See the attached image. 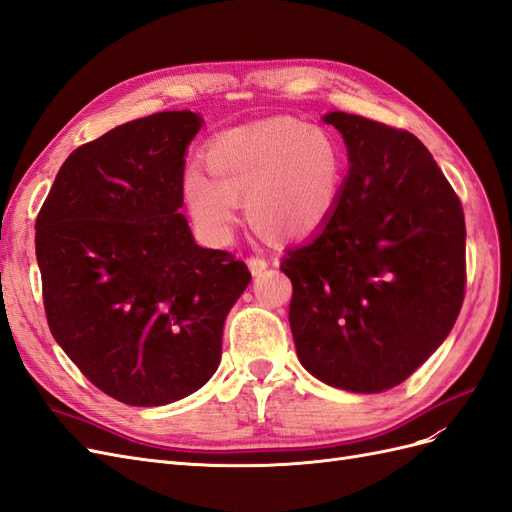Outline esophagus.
Returning <instances> with one entry per match:
<instances>
[{
    "instance_id": "34e87169",
    "label": "esophagus",
    "mask_w": 512,
    "mask_h": 512,
    "mask_svg": "<svg viewBox=\"0 0 512 512\" xmlns=\"http://www.w3.org/2000/svg\"><path fill=\"white\" fill-rule=\"evenodd\" d=\"M247 267H250V271L254 275H258L269 267V260L265 256H250V258H247Z\"/></svg>"
}]
</instances>
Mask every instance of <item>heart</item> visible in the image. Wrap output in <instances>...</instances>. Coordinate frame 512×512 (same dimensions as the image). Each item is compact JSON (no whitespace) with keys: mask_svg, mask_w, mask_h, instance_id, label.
Segmentation results:
<instances>
[{"mask_svg":"<svg viewBox=\"0 0 512 512\" xmlns=\"http://www.w3.org/2000/svg\"><path fill=\"white\" fill-rule=\"evenodd\" d=\"M207 168L188 170L185 200L196 228L226 243L237 222V198L258 230L277 239L314 232L335 209L344 179V153L327 130L297 119H269L215 138Z\"/></svg>","mask_w":512,"mask_h":512,"instance_id":"heart-1","label":"heart"}]
</instances>
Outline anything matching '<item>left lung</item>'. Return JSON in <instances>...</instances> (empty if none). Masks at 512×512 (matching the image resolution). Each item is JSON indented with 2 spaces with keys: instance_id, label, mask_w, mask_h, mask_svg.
Instances as JSON below:
<instances>
[{
  "instance_id": "1",
  "label": "left lung",
  "mask_w": 512,
  "mask_h": 512,
  "mask_svg": "<svg viewBox=\"0 0 512 512\" xmlns=\"http://www.w3.org/2000/svg\"><path fill=\"white\" fill-rule=\"evenodd\" d=\"M350 170L318 235L286 250L299 361L335 389L404 382L451 333L466 294L461 200L414 134L348 113Z\"/></svg>"
}]
</instances>
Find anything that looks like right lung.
<instances>
[{
    "label": "right lung",
    "instance_id": "add662e5",
    "mask_svg": "<svg viewBox=\"0 0 512 512\" xmlns=\"http://www.w3.org/2000/svg\"><path fill=\"white\" fill-rule=\"evenodd\" d=\"M192 111L123 123L74 149L36 218L44 314L83 376L128 406L198 391L220 365L243 260L194 243L183 207Z\"/></svg>",
    "mask_w": 512,
    "mask_h": 512
}]
</instances>
